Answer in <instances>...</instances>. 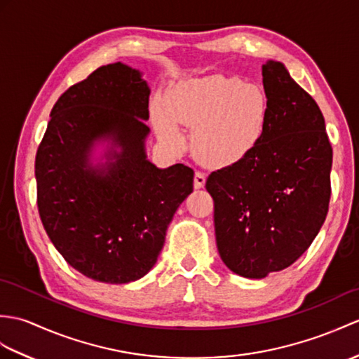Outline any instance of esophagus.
Here are the masks:
<instances>
[{
    "mask_svg": "<svg viewBox=\"0 0 359 359\" xmlns=\"http://www.w3.org/2000/svg\"><path fill=\"white\" fill-rule=\"evenodd\" d=\"M205 182H206V177H205L203 172H196L194 174V188L196 189L203 188L205 187Z\"/></svg>",
    "mask_w": 359,
    "mask_h": 359,
    "instance_id": "esophagus-1",
    "label": "esophagus"
}]
</instances>
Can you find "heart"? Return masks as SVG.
<instances>
[{
	"label": "heart",
	"mask_w": 359,
	"mask_h": 359,
	"mask_svg": "<svg viewBox=\"0 0 359 359\" xmlns=\"http://www.w3.org/2000/svg\"><path fill=\"white\" fill-rule=\"evenodd\" d=\"M157 137L171 151L185 148L182 127L193 131V149L211 168L249 159L263 144L271 122L264 88L240 78L210 76L183 82L153 113Z\"/></svg>",
	"instance_id": "heart-1"
}]
</instances>
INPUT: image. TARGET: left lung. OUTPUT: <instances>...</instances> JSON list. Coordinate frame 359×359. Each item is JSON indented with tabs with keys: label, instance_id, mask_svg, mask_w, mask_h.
Returning a JSON list of instances; mask_svg holds the SVG:
<instances>
[{
	"label": "left lung",
	"instance_id": "obj_1",
	"mask_svg": "<svg viewBox=\"0 0 359 359\" xmlns=\"http://www.w3.org/2000/svg\"><path fill=\"white\" fill-rule=\"evenodd\" d=\"M271 101L263 144L240 165L210 174L215 241L222 262L245 278L286 269L326 220L332 147L323 113L285 64L262 67Z\"/></svg>",
	"mask_w": 359,
	"mask_h": 359
}]
</instances>
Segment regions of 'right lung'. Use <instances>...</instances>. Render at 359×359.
<instances>
[{"instance_id":"add662e5","label":"right lung","mask_w":359,"mask_h":359,"mask_svg":"<svg viewBox=\"0 0 359 359\" xmlns=\"http://www.w3.org/2000/svg\"><path fill=\"white\" fill-rule=\"evenodd\" d=\"M149 87L142 72L99 67L57 99L35 161L38 211L64 260L122 285L157 262L168 224L193 193L194 171L148 161ZM97 146H105L95 158Z\"/></svg>"}]
</instances>
